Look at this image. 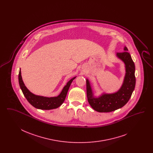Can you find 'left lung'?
<instances>
[{
	"instance_id": "8db88e82",
	"label": "left lung",
	"mask_w": 153,
	"mask_h": 153,
	"mask_svg": "<svg viewBox=\"0 0 153 153\" xmlns=\"http://www.w3.org/2000/svg\"><path fill=\"white\" fill-rule=\"evenodd\" d=\"M124 51L117 53V56L125 64L126 74L122 85L115 93L104 94L99 97L94 96L89 80L87 79V95L88 101L92 108L99 112H109L123 107L128 102L135 86V64L127 47Z\"/></svg>"
}]
</instances>
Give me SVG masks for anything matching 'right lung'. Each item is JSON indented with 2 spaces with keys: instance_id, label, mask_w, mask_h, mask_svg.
Returning <instances> with one entry per match:
<instances>
[{
  "instance_id": "obj_1",
  "label": "right lung",
  "mask_w": 153,
  "mask_h": 153,
  "mask_svg": "<svg viewBox=\"0 0 153 153\" xmlns=\"http://www.w3.org/2000/svg\"><path fill=\"white\" fill-rule=\"evenodd\" d=\"M75 78L76 77H73L67 82L66 85L64 87L61 94L58 96L47 97L41 96H37L30 92L23 82L21 69L19 70L18 76L19 84L20 87L23 95L25 96L27 101L35 108L45 110L57 108L64 102L71 84Z\"/></svg>"
}]
</instances>
